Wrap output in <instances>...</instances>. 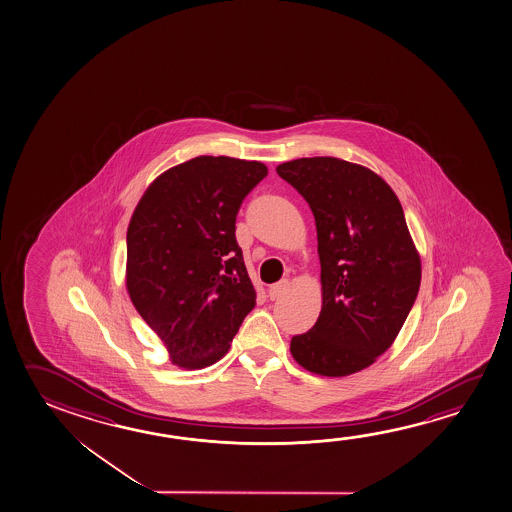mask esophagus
Listing matches in <instances>:
<instances>
[{
  "instance_id": "34e87169",
  "label": "esophagus",
  "mask_w": 512,
  "mask_h": 512,
  "mask_svg": "<svg viewBox=\"0 0 512 512\" xmlns=\"http://www.w3.org/2000/svg\"><path fill=\"white\" fill-rule=\"evenodd\" d=\"M288 285H290V281L288 279H281L278 283H274V285H270L269 288V297L272 301H276L279 299L281 295H285L286 290H288Z\"/></svg>"
}]
</instances>
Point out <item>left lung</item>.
Segmentation results:
<instances>
[{
    "label": "left lung",
    "mask_w": 512,
    "mask_h": 512,
    "mask_svg": "<svg viewBox=\"0 0 512 512\" xmlns=\"http://www.w3.org/2000/svg\"><path fill=\"white\" fill-rule=\"evenodd\" d=\"M276 172L312 209L321 260V313L292 337V356L321 376L358 373L392 346L421 285L403 208L380 175L337 157H301Z\"/></svg>",
    "instance_id": "left-lung-1"
}]
</instances>
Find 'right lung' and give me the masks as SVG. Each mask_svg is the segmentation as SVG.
Instances as JSON below:
<instances>
[{"label": "right lung", "instance_id": "add662e5", "mask_svg": "<svg viewBox=\"0 0 512 512\" xmlns=\"http://www.w3.org/2000/svg\"><path fill=\"white\" fill-rule=\"evenodd\" d=\"M260 161L199 156L148 186L127 229V292L172 364L202 369L226 355L256 290L236 242Z\"/></svg>", "mask_w": 512, "mask_h": 512}]
</instances>
